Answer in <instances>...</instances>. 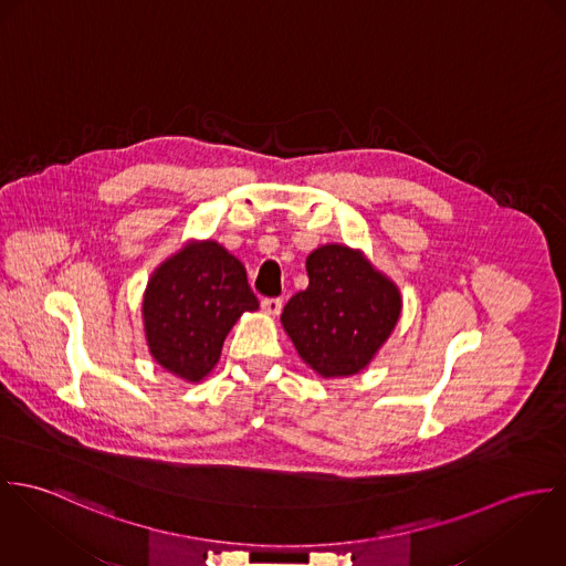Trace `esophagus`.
Wrapping results in <instances>:
<instances>
[{
  "label": "esophagus",
  "instance_id": "34e87169",
  "mask_svg": "<svg viewBox=\"0 0 566 566\" xmlns=\"http://www.w3.org/2000/svg\"><path fill=\"white\" fill-rule=\"evenodd\" d=\"M262 311L269 314V316H277L280 311H282V300H277V297H266V300H262Z\"/></svg>",
  "mask_w": 566,
  "mask_h": 566
}]
</instances>
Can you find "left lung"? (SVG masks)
<instances>
[{
	"instance_id": "left-lung-1",
	"label": "left lung",
	"mask_w": 566,
	"mask_h": 566,
	"mask_svg": "<svg viewBox=\"0 0 566 566\" xmlns=\"http://www.w3.org/2000/svg\"><path fill=\"white\" fill-rule=\"evenodd\" d=\"M306 271L308 289L289 300L282 327L316 376H356L392 334L401 293L365 252L340 243L308 253Z\"/></svg>"
}]
</instances>
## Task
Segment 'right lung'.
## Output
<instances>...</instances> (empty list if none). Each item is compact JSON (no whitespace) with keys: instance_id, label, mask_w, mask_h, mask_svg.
Returning a JSON list of instances; mask_svg holds the SVG:
<instances>
[{"instance_id":"obj_1","label":"right lung","mask_w":566,"mask_h":566,"mask_svg":"<svg viewBox=\"0 0 566 566\" xmlns=\"http://www.w3.org/2000/svg\"><path fill=\"white\" fill-rule=\"evenodd\" d=\"M258 311L243 262L221 243L189 241L160 262L143 293L151 358L197 384L217 367L223 340L243 313Z\"/></svg>"}]
</instances>
